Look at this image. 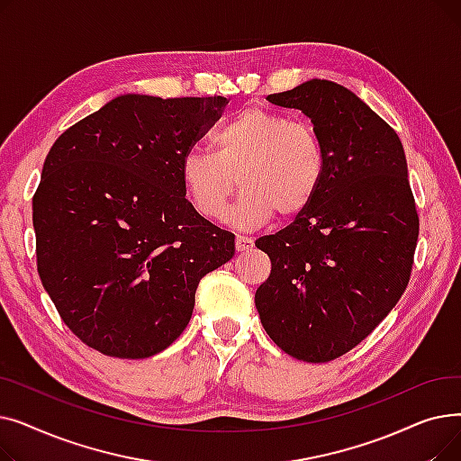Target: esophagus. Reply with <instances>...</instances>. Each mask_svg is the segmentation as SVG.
I'll list each match as a JSON object with an SVG mask.
<instances>
[{"mask_svg": "<svg viewBox=\"0 0 461 461\" xmlns=\"http://www.w3.org/2000/svg\"><path fill=\"white\" fill-rule=\"evenodd\" d=\"M254 247V240L250 237H245V235H237L235 237V250L237 252H245V250H250Z\"/></svg>", "mask_w": 461, "mask_h": 461, "instance_id": "obj_1", "label": "esophagus"}]
</instances>
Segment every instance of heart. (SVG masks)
<instances>
[{
	"label": "heart",
	"instance_id": "heart-1",
	"mask_svg": "<svg viewBox=\"0 0 461 461\" xmlns=\"http://www.w3.org/2000/svg\"><path fill=\"white\" fill-rule=\"evenodd\" d=\"M179 177L192 207L209 221H222L239 185L233 221L258 228L310 207L325 177V151L306 121L252 106L212 134L211 153L188 151Z\"/></svg>",
	"mask_w": 461,
	"mask_h": 461
}]
</instances>
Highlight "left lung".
<instances>
[{
  "instance_id": "obj_1",
  "label": "left lung",
  "mask_w": 461,
  "mask_h": 461,
  "mask_svg": "<svg viewBox=\"0 0 461 461\" xmlns=\"http://www.w3.org/2000/svg\"><path fill=\"white\" fill-rule=\"evenodd\" d=\"M267 101L312 121L325 177L294 224L256 240L273 265L256 308L282 351L329 362L365 340L409 284L419 214L403 145L365 101L330 80L313 78Z\"/></svg>"
}]
</instances>
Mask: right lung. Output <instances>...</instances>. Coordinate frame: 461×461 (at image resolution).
Returning <instances> with one entry per match:
<instances>
[{"label": "right lung", "mask_w": 461, "mask_h": 461, "mask_svg": "<svg viewBox=\"0 0 461 461\" xmlns=\"http://www.w3.org/2000/svg\"><path fill=\"white\" fill-rule=\"evenodd\" d=\"M224 96L119 95L67 129L33 196L37 269L84 344L148 358L185 330L200 280L235 235L185 198L179 167L222 115Z\"/></svg>", "instance_id": "obj_1"}]
</instances>
